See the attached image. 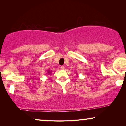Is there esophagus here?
Instances as JSON below:
<instances>
[{
  "instance_id": "1",
  "label": "esophagus",
  "mask_w": 126,
  "mask_h": 126,
  "mask_svg": "<svg viewBox=\"0 0 126 126\" xmlns=\"http://www.w3.org/2000/svg\"><path fill=\"white\" fill-rule=\"evenodd\" d=\"M60 68H61L62 70H64L65 69V66H61Z\"/></svg>"
}]
</instances>
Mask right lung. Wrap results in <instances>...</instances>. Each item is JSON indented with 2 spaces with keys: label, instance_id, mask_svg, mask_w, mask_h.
Here are the masks:
<instances>
[{
  "label": "right lung",
  "instance_id": "1",
  "mask_svg": "<svg viewBox=\"0 0 126 126\" xmlns=\"http://www.w3.org/2000/svg\"><path fill=\"white\" fill-rule=\"evenodd\" d=\"M47 72L48 75H49V74H51V72H52V71H51V70H48Z\"/></svg>",
  "mask_w": 126,
  "mask_h": 126
}]
</instances>
